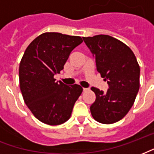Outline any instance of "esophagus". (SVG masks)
Segmentation results:
<instances>
[{
    "label": "esophagus",
    "mask_w": 154,
    "mask_h": 154,
    "mask_svg": "<svg viewBox=\"0 0 154 154\" xmlns=\"http://www.w3.org/2000/svg\"><path fill=\"white\" fill-rule=\"evenodd\" d=\"M82 90H83V91H87L89 90V88H85V87H83Z\"/></svg>",
    "instance_id": "esophagus-1"
}]
</instances>
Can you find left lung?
<instances>
[{
    "instance_id": "8db88e82",
    "label": "left lung",
    "mask_w": 154,
    "mask_h": 154,
    "mask_svg": "<svg viewBox=\"0 0 154 154\" xmlns=\"http://www.w3.org/2000/svg\"><path fill=\"white\" fill-rule=\"evenodd\" d=\"M93 54L97 71L107 81L106 92L91 89L96 100L90 107L94 119L101 124H113L123 119L134 105L139 89L140 68L133 51L110 35L82 37Z\"/></svg>"
}]
</instances>
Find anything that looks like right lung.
I'll list each match as a JSON object with an SVG mask.
<instances>
[{
  "mask_svg": "<svg viewBox=\"0 0 154 154\" xmlns=\"http://www.w3.org/2000/svg\"><path fill=\"white\" fill-rule=\"evenodd\" d=\"M82 43L79 36L44 33L25 49L20 63L19 79L22 96L32 114L49 125H58L70 118L82 87L55 82L71 52Z\"/></svg>",
  "mask_w": 154,
  "mask_h": 154,
  "instance_id": "right-lung-1",
  "label": "right lung"
}]
</instances>
